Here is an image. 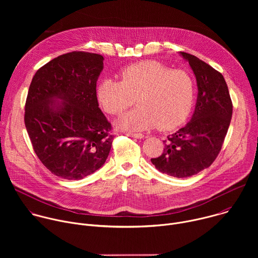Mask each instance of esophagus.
Here are the masks:
<instances>
[{
	"label": "esophagus",
	"instance_id": "1",
	"mask_svg": "<svg viewBox=\"0 0 258 258\" xmlns=\"http://www.w3.org/2000/svg\"><path fill=\"white\" fill-rule=\"evenodd\" d=\"M124 135L132 137V138H136V139H144V135L142 134H135V133H125Z\"/></svg>",
	"mask_w": 258,
	"mask_h": 258
}]
</instances>
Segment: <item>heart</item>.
Listing matches in <instances>:
<instances>
[{
    "label": "heart",
    "instance_id": "obj_1",
    "mask_svg": "<svg viewBox=\"0 0 258 258\" xmlns=\"http://www.w3.org/2000/svg\"><path fill=\"white\" fill-rule=\"evenodd\" d=\"M120 82L104 78L97 87V99L109 114H120L135 98L138 107L121 115L117 128L126 132L173 130L185 121L193 107L195 83L190 73L171 70L156 61L125 67Z\"/></svg>",
    "mask_w": 258,
    "mask_h": 258
}]
</instances>
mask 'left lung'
I'll list each match as a JSON object with an SVG mask.
<instances>
[{"instance_id": "obj_1", "label": "left lung", "mask_w": 258, "mask_h": 258, "mask_svg": "<svg viewBox=\"0 0 258 258\" xmlns=\"http://www.w3.org/2000/svg\"><path fill=\"white\" fill-rule=\"evenodd\" d=\"M193 70L197 101L191 120L167 137L161 156L151 162L162 173L182 178L209 167L217 157L228 133L233 105L222 73L188 53H178Z\"/></svg>"}]
</instances>
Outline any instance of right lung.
Returning a JSON list of instances; mask_svg holds the SVG:
<instances>
[{"instance_id": "obj_1", "label": "right lung", "mask_w": 258, "mask_h": 258, "mask_svg": "<svg viewBox=\"0 0 258 258\" xmlns=\"http://www.w3.org/2000/svg\"><path fill=\"white\" fill-rule=\"evenodd\" d=\"M99 54L71 52L41 67L29 86L24 122L33 150L55 175L82 179L105 163L112 146L96 86Z\"/></svg>"}]
</instances>
